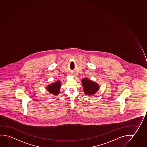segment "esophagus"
<instances>
[{
	"label": "esophagus",
	"mask_w": 147,
	"mask_h": 147,
	"mask_svg": "<svg viewBox=\"0 0 147 147\" xmlns=\"http://www.w3.org/2000/svg\"><path fill=\"white\" fill-rule=\"evenodd\" d=\"M71 75L72 76V77H76V75L75 74H71Z\"/></svg>",
	"instance_id": "esophagus-1"
}]
</instances>
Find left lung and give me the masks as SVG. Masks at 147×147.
Returning <instances> with one entry per match:
<instances>
[{
	"mask_svg": "<svg viewBox=\"0 0 147 147\" xmlns=\"http://www.w3.org/2000/svg\"><path fill=\"white\" fill-rule=\"evenodd\" d=\"M82 83L83 90L85 94L92 96L97 92L99 89V85L96 83L85 78L82 80Z\"/></svg>",
	"mask_w": 147,
	"mask_h": 147,
	"instance_id": "1",
	"label": "left lung"
}]
</instances>
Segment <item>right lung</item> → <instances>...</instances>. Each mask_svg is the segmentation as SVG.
I'll list each match as a JSON object with an SVG mask.
<instances>
[{"label": "right lung", "mask_w": 147, "mask_h": 147, "mask_svg": "<svg viewBox=\"0 0 147 147\" xmlns=\"http://www.w3.org/2000/svg\"><path fill=\"white\" fill-rule=\"evenodd\" d=\"M61 88V82L57 81L51 85H49L47 87V91L54 95H58L60 92Z\"/></svg>", "instance_id": "1"}]
</instances>
